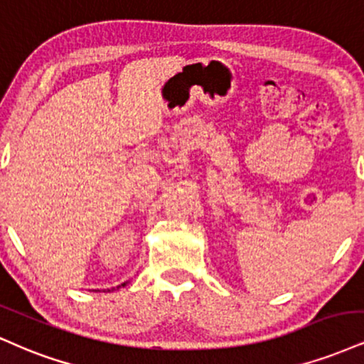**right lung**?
<instances>
[{
	"label": "right lung",
	"instance_id": "obj_1",
	"mask_svg": "<svg viewBox=\"0 0 364 364\" xmlns=\"http://www.w3.org/2000/svg\"><path fill=\"white\" fill-rule=\"evenodd\" d=\"M129 283V282H125V283H122V284H118V287H115V288H108L107 291H113V290H118V288H122V287H125V284Z\"/></svg>",
	"mask_w": 364,
	"mask_h": 364
}]
</instances>
